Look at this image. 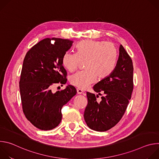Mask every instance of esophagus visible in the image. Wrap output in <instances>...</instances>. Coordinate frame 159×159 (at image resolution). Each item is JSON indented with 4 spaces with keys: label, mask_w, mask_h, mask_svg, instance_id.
<instances>
[{
    "label": "esophagus",
    "mask_w": 159,
    "mask_h": 159,
    "mask_svg": "<svg viewBox=\"0 0 159 159\" xmlns=\"http://www.w3.org/2000/svg\"><path fill=\"white\" fill-rule=\"evenodd\" d=\"M77 92L78 94H81L83 93V90L80 89H77Z\"/></svg>",
    "instance_id": "1"
}]
</instances>
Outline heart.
<instances>
[{"label": "heart", "mask_w": 159, "mask_h": 159, "mask_svg": "<svg viewBox=\"0 0 159 159\" xmlns=\"http://www.w3.org/2000/svg\"><path fill=\"white\" fill-rule=\"evenodd\" d=\"M77 53L66 52L62 64L69 72L75 71L82 62H86L85 71L79 72L70 77L72 85L85 89L94 83L97 78L104 80L114 72L118 58L115 45L104 41L84 40L77 46Z\"/></svg>", "instance_id": "obj_1"}]
</instances>
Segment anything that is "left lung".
Returning a JSON list of instances; mask_svg holds the SVG:
<instances>
[{
	"label": "left lung",
	"mask_w": 159,
	"mask_h": 159,
	"mask_svg": "<svg viewBox=\"0 0 159 159\" xmlns=\"http://www.w3.org/2000/svg\"><path fill=\"white\" fill-rule=\"evenodd\" d=\"M98 95L103 94L101 102L94 94L87 93L88 103L84 117L87 125L93 130L106 131L122 118L133 90V65L131 57L121 44L115 69L107 79L94 85Z\"/></svg>",
	"instance_id": "1"
}]
</instances>
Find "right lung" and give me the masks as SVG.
I'll use <instances>...</instances> for the list:
<instances>
[{
  "mask_svg": "<svg viewBox=\"0 0 159 159\" xmlns=\"http://www.w3.org/2000/svg\"><path fill=\"white\" fill-rule=\"evenodd\" d=\"M72 43L67 39L45 38L25 57L19 81L22 107L28 120L38 129L56 128L61 120L62 107L77 93L70 85L55 93L51 90L56 84L66 82L62 58Z\"/></svg>",
  "mask_w": 159,
  "mask_h": 159,
  "instance_id": "add662e5",
  "label": "right lung"
}]
</instances>
